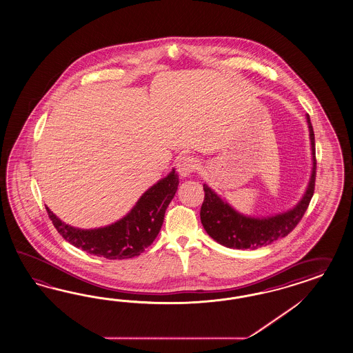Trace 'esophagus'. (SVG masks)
Instances as JSON below:
<instances>
[{
	"label": "esophagus",
	"mask_w": 353,
	"mask_h": 353,
	"mask_svg": "<svg viewBox=\"0 0 353 353\" xmlns=\"http://www.w3.org/2000/svg\"><path fill=\"white\" fill-rule=\"evenodd\" d=\"M197 165L199 163L192 156H183L176 163V169H178L181 176L187 178V176H190V174L197 169Z\"/></svg>",
	"instance_id": "esophagus-1"
}]
</instances>
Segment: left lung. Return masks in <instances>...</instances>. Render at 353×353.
I'll use <instances>...</instances> for the list:
<instances>
[{
	"label": "left lung",
	"instance_id": "left-lung-1",
	"mask_svg": "<svg viewBox=\"0 0 353 353\" xmlns=\"http://www.w3.org/2000/svg\"><path fill=\"white\" fill-rule=\"evenodd\" d=\"M306 119L311 141L312 172L306 192L294 208L272 216H247L232 208L208 184H203L205 199L199 214L201 223L208 234L217 243L234 250H256L290 234L301 221L314 196L316 178L315 134L310 117L307 115Z\"/></svg>",
	"mask_w": 353,
	"mask_h": 353
}]
</instances>
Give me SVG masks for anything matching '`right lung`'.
<instances>
[{
	"mask_svg": "<svg viewBox=\"0 0 353 353\" xmlns=\"http://www.w3.org/2000/svg\"><path fill=\"white\" fill-rule=\"evenodd\" d=\"M178 184L179 176L172 169L161 181L145 190L125 216L102 228H75L65 224L47 206L46 210L57 232L74 247L109 260L132 259L154 243Z\"/></svg>",
	"mask_w": 353,
	"mask_h": 353,
	"instance_id": "obj_1",
	"label": "right lung"
}]
</instances>
